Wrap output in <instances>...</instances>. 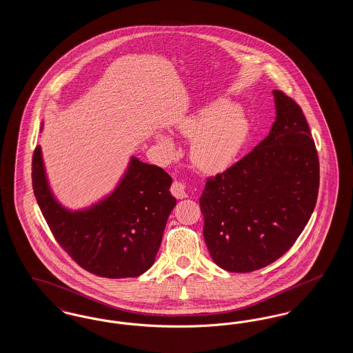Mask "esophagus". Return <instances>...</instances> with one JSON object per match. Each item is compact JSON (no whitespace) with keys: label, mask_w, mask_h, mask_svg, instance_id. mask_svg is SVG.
<instances>
[{"label":"esophagus","mask_w":353,"mask_h":353,"mask_svg":"<svg viewBox=\"0 0 353 353\" xmlns=\"http://www.w3.org/2000/svg\"><path fill=\"white\" fill-rule=\"evenodd\" d=\"M170 193L176 197V199H179V200H183L185 199L186 196H188V193H186V189H185V185L183 183H180V181H174L172 186H170Z\"/></svg>","instance_id":"obj_1"}]
</instances>
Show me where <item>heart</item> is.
Instances as JSON below:
<instances>
[{"instance_id": "1", "label": "heart", "mask_w": 353, "mask_h": 353, "mask_svg": "<svg viewBox=\"0 0 353 353\" xmlns=\"http://www.w3.org/2000/svg\"><path fill=\"white\" fill-rule=\"evenodd\" d=\"M176 132L192 140L193 165L203 173L217 174L234 163L249 139L250 124L233 101L219 99L181 119ZM156 140L164 153L174 154L176 144L168 134H159Z\"/></svg>"}]
</instances>
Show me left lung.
Wrapping results in <instances>:
<instances>
[{"mask_svg":"<svg viewBox=\"0 0 353 353\" xmlns=\"http://www.w3.org/2000/svg\"><path fill=\"white\" fill-rule=\"evenodd\" d=\"M269 134L234 165L210 177L200 197L203 238L221 269L250 272L281 258L316 205L319 159L302 108L274 90Z\"/></svg>","mask_w":353,"mask_h":353,"instance_id":"left-lung-1","label":"left lung"}]
</instances>
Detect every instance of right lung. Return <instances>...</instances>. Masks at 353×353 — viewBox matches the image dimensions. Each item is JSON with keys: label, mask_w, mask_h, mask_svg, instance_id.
Here are the masks:
<instances>
[{"label": "right lung", "mask_w": 353, "mask_h": 353, "mask_svg": "<svg viewBox=\"0 0 353 353\" xmlns=\"http://www.w3.org/2000/svg\"><path fill=\"white\" fill-rule=\"evenodd\" d=\"M32 179L51 233L81 268L112 279L134 278L151 269L176 206L169 190L172 177L164 169L131 156L115 189L78 210L62 205L52 193L39 145Z\"/></svg>", "instance_id": "add662e5"}]
</instances>
